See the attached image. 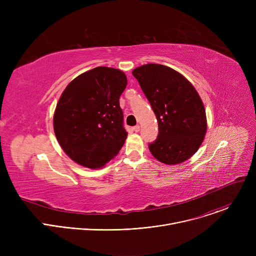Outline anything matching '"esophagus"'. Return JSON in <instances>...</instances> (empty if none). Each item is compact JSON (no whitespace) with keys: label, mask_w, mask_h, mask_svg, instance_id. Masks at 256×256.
I'll return each instance as SVG.
<instances>
[{"label":"esophagus","mask_w":256,"mask_h":256,"mask_svg":"<svg viewBox=\"0 0 256 256\" xmlns=\"http://www.w3.org/2000/svg\"><path fill=\"white\" fill-rule=\"evenodd\" d=\"M134 130L136 132H140V126H134Z\"/></svg>","instance_id":"obj_1"}]
</instances>
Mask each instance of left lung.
Returning <instances> with one entry per match:
<instances>
[{
	"label": "left lung",
	"instance_id": "obj_1",
	"mask_svg": "<svg viewBox=\"0 0 256 256\" xmlns=\"http://www.w3.org/2000/svg\"><path fill=\"white\" fill-rule=\"evenodd\" d=\"M132 75L158 120V136L149 144L151 154L168 165L192 157L206 132L204 106L196 88L180 72L163 64L138 66Z\"/></svg>",
	"mask_w": 256,
	"mask_h": 256
}]
</instances>
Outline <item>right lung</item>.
I'll return each instance as SVG.
<instances>
[{
  "mask_svg": "<svg viewBox=\"0 0 256 256\" xmlns=\"http://www.w3.org/2000/svg\"><path fill=\"white\" fill-rule=\"evenodd\" d=\"M126 84L122 70L97 66L66 87L54 110V130L72 161L98 169L118 154L128 136L120 106Z\"/></svg>",
  "mask_w": 256,
  "mask_h": 256,
  "instance_id": "1",
  "label": "right lung"
}]
</instances>
